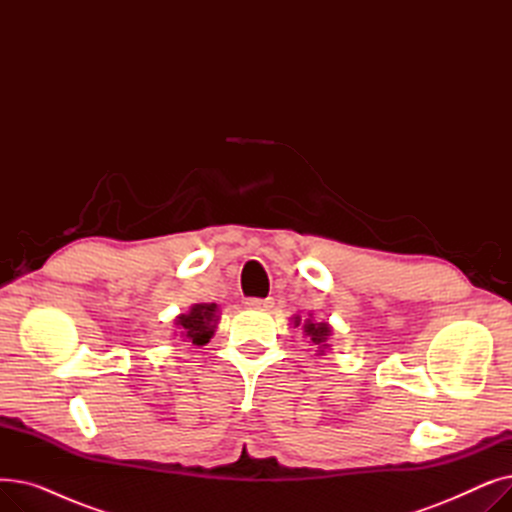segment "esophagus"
Returning <instances> with one entry per match:
<instances>
[{
    "mask_svg": "<svg viewBox=\"0 0 512 512\" xmlns=\"http://www.w3.org/2000/svg\"><path fill=\"white\" fill-rule=\"evenodd\" d=\"M245 305L249 309H270L274 305V301L272 299H247Z\"/></svg>",
    "mask_w": 512,
    "mask_h": 512,
    "instance_id": "obj_1",
    "label": "esophagus"
}]
</instances>
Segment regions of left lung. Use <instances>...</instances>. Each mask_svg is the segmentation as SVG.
<instances>
[{"label": "left lung", "mask_w": 512, "mask_h": 512, "mask_svg": "<svg viewBox=\"0 0 512 512\" xmlns=\"http://www.w3.org/2000/svg\"><path fill=\"white\" fill-rule=\"evenodd\" d=\"M297 326H299V319H297ZM303 328H305V334L311 338V342H313V344L328 346V344H326V340H328V336H330V332H332L328 324H313L311 319H307Z\"/></svg>", "instance_id": "left-lung-1"}]
</instances>
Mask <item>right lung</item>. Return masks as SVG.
<instances>
[{
    "mask_svg": "<svg viewBox=\"0 0 512 512\" xmlns=\"http://www.w3.org/2000/svg\"><path fill=\"white\" fill-rule=\"evenodd\" d=\"M218 307L211 305H195L191 313L180 315L176 319V326L182 328V336L186 342H193L197 346H203L209 342V338L215 332V324H218V315H215Z\"/></svg>",
    "mask_w": 512,
    "mask_h": 512,
    "instance_id": "obj_1",
    "label": "right lung"
}]
</instances>
